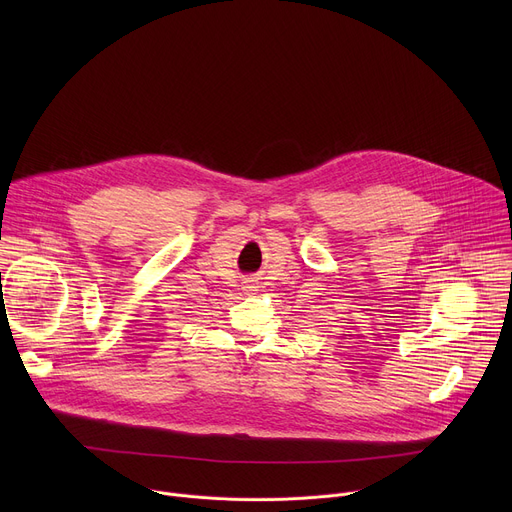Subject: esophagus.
Returning a JSON list of instances; mask_svg holds the SVG:
<instances>
[{
    "label": "esophagus",
    "mask_w": 512,
    "mask_h": 512,
    "mask_svg": "<svg viewBox=\"0 0 512 512\" xmlns=\"http://www.w3.org/2000/svg\"><path fill=\"white\" fill-rule=\"evenodd\" d=\"M245 287H247V289H249V291H253V289H255V287H257V285H255V283H253V281H245Z\"/></svg>",
    "instance_id": "obj_1"
}]
</instances>
